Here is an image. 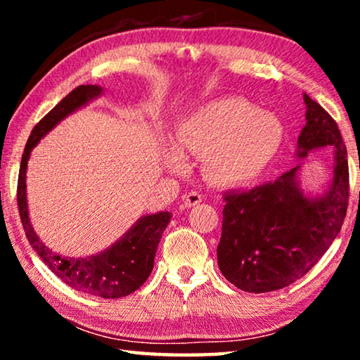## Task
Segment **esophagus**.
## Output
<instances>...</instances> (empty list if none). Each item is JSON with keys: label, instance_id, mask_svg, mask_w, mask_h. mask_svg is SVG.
<instances>
[{"label": "esophagus", "instance_id": "1", "mask_svg": "<svg viewBox=\"0 0 360 360\" xmlns=\"http://www.w3.org/2000/svg\"><path fill=\"white\" fill-rule=\"evenodd\" d=\"M202 200H203V195L197 191L188 192L184 195V197H182V202H184L186 208H192V206L202 203Z\"/></svg>", "mask_w": 360, "mask_h": 360}]
</instances>
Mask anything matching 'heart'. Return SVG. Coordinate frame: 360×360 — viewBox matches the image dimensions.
Listing matches in <instances>:
<instances>
[{
	"mask_svg": "<svg viewBox=\"0 0 360 360\" xmlns=\"http://www.w3.org/2000/svg\"><path fill=\"white\" fill-rule=\"evenodd\" d=\"M176 141L181 150L205 157V174L212 184L241 187L257 179L276 155L283 127L241 96H225L182 120ZM167 162L174 172L184 168L178 150L169 152Z\"/></svg>",
	"mask_w": 360,
	"mask_h": 360,
	"instance_id": "heart-1",
	"label": "heart"
}]
</instances>
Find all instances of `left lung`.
Segmentation results:
<instances>
[{
	"instance_id": "obj_1",
	"label": "left lung",
	"mask_w": 360,
	"mask_h": 360,
	"mask_svg": "<svg viewBox=\"0 0 360 360\" xmlns=\"http://www.w3.org/2000/svg\"><path fill=\"white\" fill-rule=\"evenodd\" d=\"M307 125L298 136V157L318 148H333L330 188L321 198L303 197L295 167L245 192L224 195L222 235L217 264L227 281L245 292L283 289L307 275L337 238L349 202L346 146L319 103L303 95Z\"/></svg>"
}]
</instances>
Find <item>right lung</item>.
<instances>
[{
    "mask_svg": "<svg viewBox=\"0 0 360 360\" xmlns=\"http://www.w3.org/2000/svg\"><path fill=\"white\" fill-rule=\"evenodd\" d=\"M100 94L101 87L98 85H79L34 125L20 162L19 182H17V206H19L20 221L30 245L65 284L79 292H84V294L103 298H120L130 295L131 292L141 288L146 279L149 278L152 268H154L157 246L160 243L163 230L167 229L169 219H172L168 211L139 219L136 225H133V229L127 231L124 238H120L105 252L87 259H68L52 252L38 238L30 224L27 210L25 173L30 152L60 120Z\"/></svg>",
    "mask_w": 360,
    "mask_h": 360,
    "instance_id": "add662e5",
    "label": "right lung"
}]
</instances>
